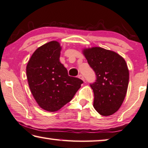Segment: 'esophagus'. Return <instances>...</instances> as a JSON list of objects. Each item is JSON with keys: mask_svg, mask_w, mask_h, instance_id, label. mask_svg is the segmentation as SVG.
I'll use <instances>...</instances> for the list:
<instances>
[{"mask_svg": "<svg viewBox=\"0 0 148 148\" xmlns=\"http://www.w3.org/2000/svg\"><path fill=\"white\" fill-rule=\"evenodd\" d=\"M78 77H79V79H81V80H83V81H84V77H83V75H79L78 76Z\"/></svg>", "mask_w": 148, "mask_h": 148, "instance_id": "34e87169", "label": "esophagus"}]
</instances>
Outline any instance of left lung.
Instances as JSON below:
<instances>
[{
    "label": "left lung",
    "mask_w": 148,
    "mask_h": 148,
    "mask_svg": "<svg viewBox=\"0 0 148 148\" xmlns=\"http://www.w3.org/2000/svg\"><path fill=\"white\" fill-rule=\"evenodd\" d=\"M83 53L96 75L91 84L93 106L103 116L115 113L121 106L127 94L129 71L124 58L101 47L84 48Z\"/></svg>",
    "instance_id": "obj_1"
}]
</instances>
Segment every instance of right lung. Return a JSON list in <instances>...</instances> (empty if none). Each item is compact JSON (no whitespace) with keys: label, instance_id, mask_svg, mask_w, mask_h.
Masks as SVG:
<instances>
[{"label":"right lung","instance_id":"1","mask_svg":"<svg viewBox=\"0 0 148 148\" xmlns=\"http://www.w3.org/2000/svg\"><path fill=\"white\" fill-rule=\"evenodd\" d=\"M62 47L50 41L38 47L29 60L27 78L31 93L40 107L54 112L72 100L83 81L68 75L60 62Z\"/></svg>","mask_w":148,"mask_h":148}]
</instances>
